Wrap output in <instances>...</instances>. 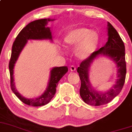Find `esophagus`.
I'll use <instances>...</instances> for the list:
<instances>
[{
    "instance_id": "34e87169",
    "label": "esophagus",
    "mask_w": 132,
    "mask_h": 132,
    "mask_svg": "<svg viewBox=\"0 0 132 132\" xmlns=\"http://www.w3.org/2000/svg\"><path fill=\"white\" fill-rule=\"evenodd\" d=\"M76 68L75 66L71 65V66L70 67V71L74 72V71H75V70H76Z\"/></svg>"
}]
</instances>
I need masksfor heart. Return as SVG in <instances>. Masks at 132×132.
<instances>
[{
	"label": "heart",
	"instance_id": "1",
	"mask_svg": "<svg viewBox=\"0 0 132 132\" xmlns=\"http://www.w3.org/2000/svg\"><path fill=\"white\" fill-rule=\"evenodd\" d=\"M100 36L95 30H90L86 27H79L69 31L65 35L64 43L67 47H74L76 56L81 60H86L97 49Z\"/></svg>",
	"mask_w": 132,
	"mask_h": 132
}]
</instances>
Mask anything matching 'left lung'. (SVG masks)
<instances>
[{"label": "left lung", "mask_w": 132, "mask_h": 132, "mask_svg": "<svg viewBox=\"0 0 132 132\" xmlns=\"http://www.w3.org/2000/svg\"><path fill=\"white\" fill-rule=\"evenodd\" d=\"M107 27L108 40L105 46L96 51L89 58L82 61L77 69L81 82L80 96L85 103L93 106L104 105L113 100L121 92L125 81L127 67L124 43L109 22L107 23ZM100 56H106L112 59L118 69L115 85L109 90L102 92H98L93 88L89 78L90 65L93 61Z\"/></svg>", "instance_id": "1"}]
</instances>
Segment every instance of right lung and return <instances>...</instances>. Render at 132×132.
Returning <instances> with one entry per match:
<instances>
[{"instance_id": "obj_1", "label": "right lung", "mask_w": 132, "mask_h": 132, "mask_svg": "<svg viewBox=\"0 0 132 132\" xmlns=\"http://www.w3.org/2000/svg\"><path fill=\"white\" fill-rule=\"evenodd\" d=\"M50 18L40 19L35 20L24 27L16 37L12 47L11 59L9 61V68L11 77V88L16 96L24 104L33 107L43 106L48 104L53 98L56 93V88L58 81L67 72V67H55L50 71V77L48 85L45 92L40 96L33 98H27L20 94L16 89L14 80V67L21 51L27 44L28 40H52L51 28L46 27L47 23L53 21Z\"/></svg>"}]
</instances>
